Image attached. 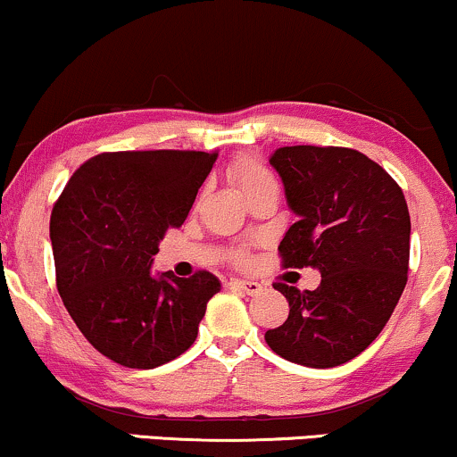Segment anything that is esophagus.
<instances>
[{
    "instance_id": "esophagus-1",
    "label": "esophagus",
    "mask_w": 457,
    "mask_h": 457,
    "mask_svg": "<svg viewBox=\"0 0 457 457\" xmlns=\"http://www.w3.org/2000/svg\"><path fill=\"white\" fill-rule=\"evenodd\" d=\"M228 287L233 288V291H239L244 295H256L261 293V284L259 282H252V280H230Z\"/></svg>"
}]
</instances>
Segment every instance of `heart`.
I'll use <instances>...</instances> for the list:
<instances>
[{"label":"heart","mask_w":457,"mask_h":457,"mask_svg":"<svg viewBox=\"0 0 457 457\" xmlns=\"http://www.w3.org/2000/svg\"><path fill=\"white\" fill-rule=\"evenodd\" d=\"M235 173H237V179L241 187L254 184V181L262 179V177H267L265 169L262 166H259L256 162H250V160H244V162L237 164V169H235Z\"/></svg>","instance_id":"heart-1"}]
</instances>
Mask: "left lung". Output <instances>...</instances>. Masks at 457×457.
I'll return each mask as SVG.
<instances>
[{
  "label": "left lung",
  "instance_id": "obj_1",
  "mask_svg": "<svg viewBox=\"0 0 457 457\" xmlns=\"http://www.w3.org/2000/svg\"><path fill=\"white\" fill-rule=\"evenodd\" d=\"M297 222L280 241L284 267H312L316 291L278 282L288 319L270 329L273 353L336 368L377 340L406 287L411 216L387 170L355 149L295 145L271 155Z\"/></svg>",
  "mask_w": 457,
  "mask_h": 457
}]
</instances>
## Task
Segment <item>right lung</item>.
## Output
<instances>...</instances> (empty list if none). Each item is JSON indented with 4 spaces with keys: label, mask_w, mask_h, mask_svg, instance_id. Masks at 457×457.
Masks as SVG:
<instances>
[{
    "label": "right lung",
    "mask_w": 457,
    "mask_h": 457,
    "mask_svg": "<svg viewBox=\"0 0 457 457\" xmlns=\"http://www.w3.org/2000/svg\"><path fill=\"white\" fill-rule=\"evenodd\" d=\"M218 154L115 152L70 177L51 213L57 288L89 345L152 370L195 345L213 273H152L166 228L181 227Z\"/></svg>",
    "instance_id": "right-lung-1"
}]
</instances>
